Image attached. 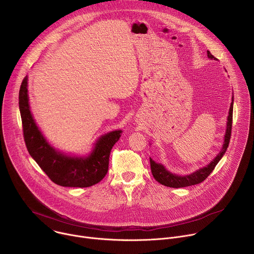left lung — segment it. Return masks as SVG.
<instances>
[{"instance_id":"left-lung-1","label":"left lung","mask_w":254,"mask_h":254,"mask_svg":"<svg viewBox=\"0 0 254 254\" xmlns=\"http://www.w3.org/2000/svg\"><path fill=\"white\" fill-rule=\"evenodd\" d=\"M207 56L210 59L217 60L209 51H207ZM233 95H232V101L230 104L229 108V113L227 117V124H226V130L224 134V141H223V146L221 148V151L219 154L217 155L208 165L197 169L196 171L187 174V175H178L170 172L165 168V166L161 163L155 162L152 158H150V163H151V170L154 178L156 181L164 186L170 187V188H183V187H188L192 185H197L203 181L212 173L216 165L219 163V161L222 159L224 154L226 153V150L228 148L229 140H230V135H231V127H232V116H233Z\"/></svg>"}]
</instances>
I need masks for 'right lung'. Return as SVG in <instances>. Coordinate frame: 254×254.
I'll list each match as a JSON object with an SVG mask.
<instances>
[{"label": "right lung", "instance_id": "1", "mask_svg": "<svg viewBox=\"0 0 254 254\" xmlns=\"http://www.w3.org/2000/svg\"><path fill=\"white\" fill-rule=\"evenodd\" d=\"M19 108L27 150L55 184L62 187L86 188L97 184L105 177L111 151L120 139L122 129L100 135L86 155L67 154L52 147L36 124L30 111L28 76L20 87Z\"/></svg>", "mask_w": 254, "mask_h": 254}]
</instances>
